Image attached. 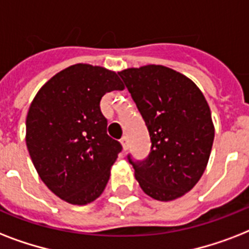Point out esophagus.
Returning <instances> with one entry per match:
<instances>
[{
  "label": "esophagus",
  "mask_w": 249,
  "mask_h": 249,
  "mask_svg": "<svg viewBox=\"0 0 249 249\" xmlns=\"http://www.w3.org/2000/svg\"><path fill=\"white\" fill-rule=\"evenodd\" d=\"M121 144H123V147H124V150L126 151L129 147V141H128V137L124 136L123 138H121Z\"/></svg>",
  "instance_id": "34e87169"
}]
</instances>
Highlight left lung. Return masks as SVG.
I'll return each mask as SVG.
<instances>
[{"instance_id": "obj_1", "label": "left lung", "mask_w": 249, "mask_h": 249, "mask_svg": "<svg viewBox=\"0 0 249 249\" xmlns=\"http://www.w3.org/2000/svg\"><path fill=\"white\" fill-rule=\"evenodd\" d=\"M151 138V151L134 161V176L144 194L160 201L185 195L208 164L213 140L211 109L195 84L172 68L148 64L119 72Z\"/></svg>"}]
</instances>
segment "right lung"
I'll use <instances>...</instances> for the list:
<instances>
[{"label":"right lung","mask_w":249,"mask_h":249,"mask_svg":"<svg viewBox=\"0 0 249 249\" xmlns=\"http://www.w3.org/2000/svg\"><path fill=\"white\" fill-rule=\"evenodd\" d=\"M124 85L116 72L73 64L58 72L33 98L25 121L32 163L49 190L70 204L101 196L120 142L107 134L101 99Z\"/></svg>","instance_id":"right-lung-1"}]
</instances>
